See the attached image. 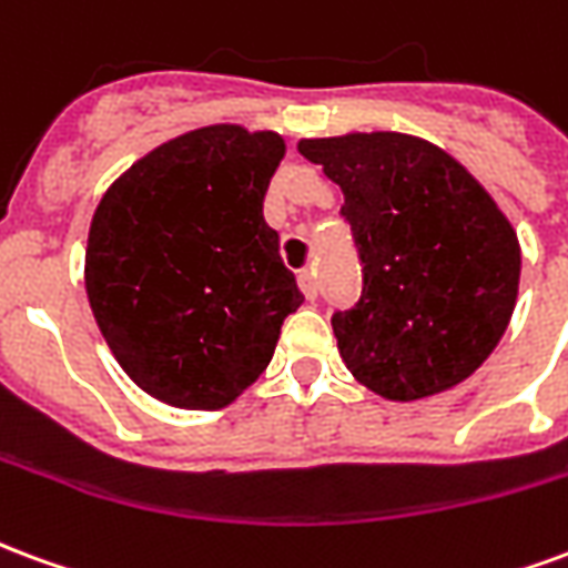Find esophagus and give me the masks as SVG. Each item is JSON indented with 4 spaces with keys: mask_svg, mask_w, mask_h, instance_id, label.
<instances>
[{
    "mask_svg": "<svg viewBox=\"0 0 568 568\" xmlns=\"http://www.w3.org/2000/svg\"><path fill=\"white\" fill-rule=\"evenodd\" d=\"M300 290L302 293H305V300H317V275H314V272H308V268H305V272H300Z\"/></svg>",
    "mask_w": 568,
    "mask_h": 568,
    "instance_id": "obj_1",
    "label": "esophagus"
}]
</instances>
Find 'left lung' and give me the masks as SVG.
Instances as JSON below:
<instances>
[{"label": "left lung", "instance_id": "left-lung-1", "mask_svg": "<svg viewBox=\"0 0 568 568\" xmlns=\"http://www.w3.org/2000/svg\"><path fill=\"white\" fill-rule=\"evenodd\" d=\"M345 193L363 296L333 314L351 375L393 403L450 390L494 354L520 284V242L494 196L405 132L300 139Z\"/></svg>", "mask_w": 568, "mask_h": 568}]
</instances>
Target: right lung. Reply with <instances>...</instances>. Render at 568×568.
Instances as JSON below:
<instances>
[{"label":"right lung","mask_w":568,"mask_h":568,"mask_svg":"<svg viewBox=\"0 0 568 568\" xmlns=\"http://www.w3.org/2000/svg\"><path fill=\"white\" fill-rule=\"evenodd\" d=\"M284 151L278 132L214 123L144 153L99 199L87 300L120 369L153 399L235 403L302 305L263 217Z\"/></svg>","instance_id":"right-lung-1"}]
</instances>
